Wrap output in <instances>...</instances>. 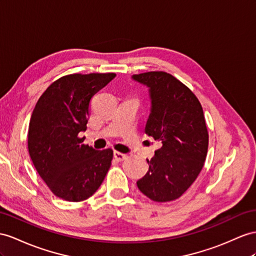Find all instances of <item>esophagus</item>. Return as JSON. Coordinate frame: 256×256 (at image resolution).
Instances as JSON below:
<instances>
[{"label":"esophagus","mask_w":256,"mask_h":256,"mask_svg":"<svg viewBox=\"0 0 256 256\" xmlns=\"http://www.w3.org/2000/svg\"><path fill=\"white\" fill-rule=\"evenodd\" d=\"M114 159L116 161H123V160H126L128 158L126 154H124L119 152H114Z\"/></svg>","instance_id":"34e87169"}]
</instances>
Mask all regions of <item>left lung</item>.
Segmentation results:
<instances>
[{
	"label": "left lung",
	"instance_id": "1",
	"mask_svg": "<svg viewBox=\"0 0 256 256\" xmlns=\"http://www.w3.org/2000/svg\"><path fill=\"white\" fill-rule=\"evenodd\" d=\"M149 88L152 110L145 128L161 142L137 187L156 202L178 199L198 178L208 154V134L200 102L185 84L164 71L134 74Z\"/></svg>",
	"mask_w": 256,
	"mask_h": 256
}]
</instances>
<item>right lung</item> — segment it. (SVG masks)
<instances>
[{
	"label": "right lung",
	"instance_id": "add662e5",
	"mask_svg": "<svg viewBox=\"0 0 256 256\" xmlns=\"http://www.w3.org/2000/svg\"><path fill=\"white\" fill-rule=\"evenodd\" d=\"M116 74H68L58 78L38 98L28 130L30 158L50 192L78 202L94 194L111 166L112 149L84 145L90 100Z\"/></svg>",
	"mask_w": 256,
	"mask_h": 256
}]
</instances>
